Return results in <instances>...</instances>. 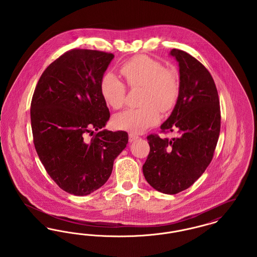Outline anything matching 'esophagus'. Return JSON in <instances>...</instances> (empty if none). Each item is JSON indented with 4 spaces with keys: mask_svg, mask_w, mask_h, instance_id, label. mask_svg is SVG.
<instances>
[{
    "mask_svg": "<svg viewBox=\"0 0 257 257\" xmlns=\"http://www.w3.org/2000/svg\"><path fill=\"white\" fill-rule=\"evenodd\" d=\"M137 139H139V136H138V135L134 134V133H130V134H129V142H130V143L134 142Z\"/></svg>",
    "mask_w": 257,
    "mask_h": 257,
    "instance_id": "1",
    "label": "esophagus"
}]
</instances>
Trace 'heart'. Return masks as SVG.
Listing matches in <instances>:
<instances>
[{"mask_svg": "<svg viewBox=\"0 0 257 257\" xmlns=\"http://www.w3.org/2000/svg\"><path fill=\"white\" fill-rule=\"evenodd\" d=\"M129 87H142L138 109H128L114 116V125L121 130L142 133L159 120V109L168 112L179 94L176 73L148 56L139 55L125 61L119 69ZM100 91L105 102L114 110L125 103L127 87L114 75L107 73L101 80Z\"/></svg>", "mask_w": 257, "mask_h": 257, "instance_id": "heart-1", "label": "heart"}]
</instances>
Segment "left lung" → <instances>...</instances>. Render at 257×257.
<instances>
[{
	"mask_svg": "<svg viewBox=\"0 0 257 257\" xmlns=\"http://www.w3.org/2000/svg\"><path fill=\"white\" fill-rule=\"evenodd\" d=\"M171 55L179 63V94L161 132L178 131V138L147 136L150 151L144 175L155 190L175 195L191 187L214 156L220 129V100L206 67L182 50Z\"/></svg>",
	"mask_w": 257,
	"mask_h": 257,
	"instance_id": "left-lung-1",
	"label": "left lung"
}]
</instances>
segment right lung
<instances>
[{
	"label": "right lung",
	"mask_w": 257,
	"mask_h": 257,
	"mask_svg": "<svg viewBox=\"0 0 257 257\" xmlns=\"http://www.w3.org/2000/svg\"><path fill=\"white\" fill-rule=\"evenodd\" d=\"M113 57L97 50L65 52L44 70L32 99L37 155L50 177L74 196L89 195L106 183L128 144L125 131H100L110 118L100 83Z\"/></svg>",
	"instance_id": "add662e5"
}]
</instances>
